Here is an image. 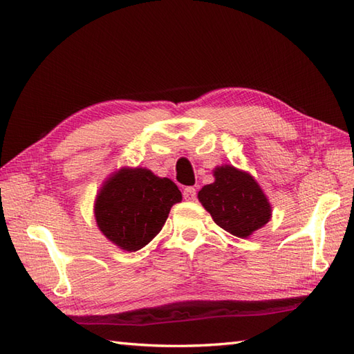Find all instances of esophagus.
I'll list each match as a JSON object with an SVG mask.
<instances>
[{
    "label": "esophagus",
    "instance_id": "34e87169",
    "mask_svg": "<svg viewBox=\"0 0 354 354\" xmlns=\"http://www.w3.org/2000/svg\"><path fill=\"white\" fill-rule=\"evenodd\" d=\"M183 194L185 201H194L196 199V189H194V187H185Z\"/></svg>",
    "mask_w": 354,
    "mask_h": 354
}]
</instances>
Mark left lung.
I'll return each mask as SVG.
<instances>
[{
    "mask_svg": "<svg viewBox=\"0 0 354 354\" xmlns=\"http://www.w3.org/2000/svg\"><path fill=\"white\" fill-rule=\"evenodd\" d=\"M214 183L198 193L201 204L221 228L236 237H250L270 219L265 193L250 173L232 165L214 170Z\"/></svg>",
    "mask_w": 354,
    "mask_h": 354,
    "instance_id": "left-lung-1",
    "label": "left lung"
}]
</instances>
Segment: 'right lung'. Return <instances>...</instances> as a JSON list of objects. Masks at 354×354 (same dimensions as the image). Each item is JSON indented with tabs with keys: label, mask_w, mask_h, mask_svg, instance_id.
Instances as JSON below:
<instances>
[{
	"label": "right lung",
	"mask_w": 354,
	"mask_h": 354,
	"mask_svg": "<svg viewBox=\"0 0 354 354\" xmlns=\"http://www.w3.org/2000/svg\"><path fill=\"white\" fill-rule=\"evenodd\" d=\"M183 194L169 178L147 169H122L97 194L94 214L103 236L124 251L145 248L167 221Z\"/></svg>",
	"instance_id": "obj_1"
}]
</instances>
